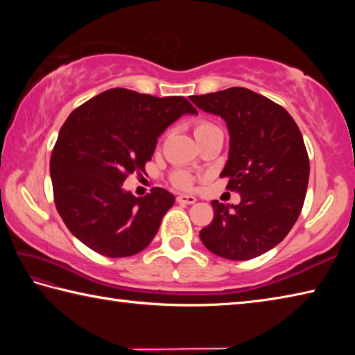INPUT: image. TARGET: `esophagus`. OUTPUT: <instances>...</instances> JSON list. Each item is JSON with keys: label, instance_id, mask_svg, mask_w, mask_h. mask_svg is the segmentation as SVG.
<instances>
[{"label": "esophagus", "instance_id": "34e87169", "mask_svg": "<svg viewBox=\"0 0 355 355\" xmlns=\"http://www.w3.org/2000/svg\"><path fill=\"white\" fill-rule=\"evenodd\" d=\"M177 202L180 203V205H192V203L197 202V199L194 196H178Z\"/></svg>", "mask_w": 355, "mask_h": 355}]
</instances>
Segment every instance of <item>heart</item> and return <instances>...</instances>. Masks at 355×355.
Here are the masks:
<instances>
[{"label": "heart", "instance_id": "obj_1", "mask_svg": "<svg viewBox=\"0 0 355 355\" xmlns=\"http://www.w3.org/2000/svg\"><path fill=\"white\" fill-rule=\"evenodd\" d=\"M214 128H218L214 123L202 120V122L196 123L194 133H196V136H200L203 133H207V131H211ZM171 182L173 186H177V188H180V189H191L192 184H194V178H192L188 172L175 171L171 175Z\"/></svg>", "mask_w": 355, "mask_h": 355}]
</instances>
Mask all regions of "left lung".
Instances as JSON below:
<instances>
[{
    "label": "left lung",
    "mask_w": 355,
    "mask_h": 355,
    "mask_svg": "<svg viewBox=\"0 0 355 355\" xmlns=\"http://www.w3.org/2000/svg\"><path fill=\"white\" fill-rule=\"evenodd\" d=\"M191 100L227 122L230 153L220 177L241 196L238 205L211 202L214 218L200 239L216 255L250 260L275 248L304 207L310 161L302 135L285 107L245 87Z\"/></svg>",
    "instance_id": "8db88e82"
}]
</instances>
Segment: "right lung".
Listing matches in <instances>:
<instances>
[{
	"label": "right lung",
	"mask_w": 355,
	"mask_h": 355,
	"mask_svg": "<svg viewBox=\"0 0 355 355\" xmlns=\"http://www.w3.org/2000/svg\"><path fill=\"white\" fill-rule=\"evenodd\" d=\"M183 114H197L184 97H153L110 89L65 120L50 159L58 213L83 244L100 255H135L152 243L173 202L164 188L144 197L122 189L141 175L158 136Z\"/></svg>",
	"instance_id": "obj_1"
}]
</instances>
